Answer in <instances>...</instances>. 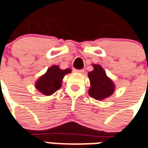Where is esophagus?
Returning <instances> with one entry per match:
<instances>
[{
  "instance_id": "obj_1",
  "label": "esophagus",
  "mask_w": 148,
  "mask_h": 148,
  "mask_svg": "<svg viewBox=\"0 0 148 148\" xmlns=\"http://www.w3.org/2000/svg\"><path fill=\"white\" fill-rule=\"evenodd\" d=\"M74 72L77 73H84V69H74Z\"/></svg>"
}]
</instances>
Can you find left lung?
<instances>
[{"label": "left lung", "instance_id": "1", "mask_svg": "<svg viewBox=\"0 0 148 148\" xmlns=\"http://www.w3.org/2000/svg\"><path fill=\"white\" fill-rule=\"evenodd\" d=\"M93 71L88 73L90 87L88 94L91 98L102 101L112 95L115 90V85L110 78H109L105 70L99 64H92Z\"/></svg>", "mask_w": 148, "mask_h": 148}]
</instances>
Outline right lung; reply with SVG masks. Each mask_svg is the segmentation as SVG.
<instances>
[{
	"instance_id": "add662e5",
	"label": "right lung",
	"mask_w": 148,
	"mask_h": 148,
	"mask_svg": "<svg viewBox=\"0 0 148 148\" xmlns=\"http://www.w3.org/2000/svg\"><path fill=\"white\" fill-rule=\"evenodd\" d=\"M70 69H61L58 65H52L44 75H41L35 83V88L44 95H51L60 89L64 76L70 73Z\"/></svg>"
}]
</instances>
